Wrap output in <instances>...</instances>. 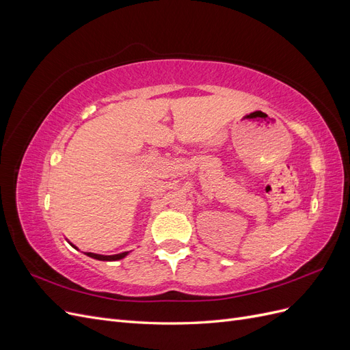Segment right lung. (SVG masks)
<instances>
[{
	"mask_svg": "<svg viewBox=\"0 0 350 350\" xmlns=\"http://www.w3.org/2000/svg\"><path fill=\"white\" fill-rule=\"evenodd\" d=\"M129 252H121V254H115V256H100V254H93V252H86V256L94 258V260H100V261H116L124 258Z\"/></svg>",
	"mask_w": 350,
	"mask_h": 350,
	"instance_id": "add662e5",
	"label": "right lung"
}]
</instances>
